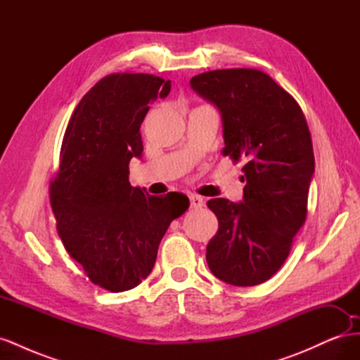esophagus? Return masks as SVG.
Returning a JSON list of instances; mask_svg holds the SVG:
<instances>
[{"instance_id": "34e87169", "label": "esophagus", "mask_w": 360, "mask_h": 360, "mask_svg": "<svg viewBox=\"0 0 360 360\" xmlns=\"http://www.w3.org/2000/svg\"><path fill=\"white\" fill-rule=\"evenodd\" d=\"M189 201H191V207L192 209H201V207L204 205V200L201 197H198V195H189Z\"/></svg>"}]
</instances>
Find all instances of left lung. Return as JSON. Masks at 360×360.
Segmentation results:
<instances>
[{"label": "left lung", "instance_id": "obj_1", "mask_svg": "<svg viewBox=\"0 0 360 360\" xmlns=\"http://www.w3.org/2000/svg\"><path fill=\"white\" fill-rule=\"evenodd\" d=\"M191 86L221 112L222 155L246 162L243 201L207 202L219 222L207 264L226 284H263L285 263L307 221L315 168L307 118L290 93L257 69L210 70L193 76Z\"/></svg>", "mask_w": 360, "mask_h": 360}]
</instances>
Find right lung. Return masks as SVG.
<instances>
[{"label":"right lung","instance_id":"right-lung-1","mask_svg":"<svg viewBox=\"0 0 360 360\" xmlns=\"http://www.w3.org/2000/svg\"><path fill=\"white\" fill-rule=\"evenodd\" d=\"M171 82L148 73H111L86 93L69 120L49 197L68 254L94 285L136 287L155 266L169 224L189 207L179 192L148 195L129 181V162L143 155L139 127L150 101Z\"/></svg>","mask_w":360,"mask_h":360}]
</instances>
